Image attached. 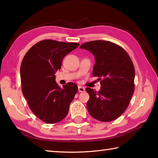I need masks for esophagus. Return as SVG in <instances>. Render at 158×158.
<instances>
[{"label":"esophagus","mask_w":158,"mask_h":158,"mask_svg":"<svg viewBox=\"0 0 158 158\" xmlns=\"http://www.w3.org/2000/svg\"><path fill=\"white\" fill-rule=\"evenodd\" d=\"M78 91L79 92V93H84V92H85V88L84 87L82 86H79L78 87Z\"/></svg>","instance_id":"1"}]
</instances>
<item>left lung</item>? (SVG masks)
I'll return each instance as SVG.
<instances>
[{
  "mask_svg": "<svg viewBox=\"0 0 158 158\" xmlns=\"http://www.w3.org/2000/svg\"><path fill=\"white\" fill-rule=\"evenodd\" d=\"M80 48L90 51L95 59L93 75L99 77L101 90L86 88L90 95L88 113L101 122L116 119L127 110L135 88V68L126 50L107 41H93Z\"/></svg>",
  "mask_w": 158,
  "mask_h": 158,
  "instance_id": "obj_1",
  "label": "left lung"
}]
</instances>
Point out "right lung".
I'll use <instances>...</instances> for the list:
<instances>
[{
  "label": "right lung",
  "instance_id": "obj_1",
  "mask_svg": "<svg viewBox=\"0 0 158 158\" xmlns=\"http://www.w3.org/2000/svg\"><path fill=\"white\" fill-rule=\"evenodd\" d=\"M79 45L77 43L44 40L34 45L23 59V94L33 113L47 124H55L66 117L78 90L73 82L60 88L54 74L61 69L64 56Z\"/></svg>",
  "mask_w": 158,
  "mask_h": 158
}]
</instances>
